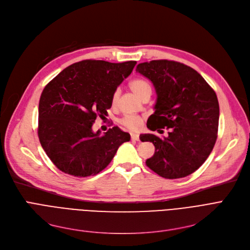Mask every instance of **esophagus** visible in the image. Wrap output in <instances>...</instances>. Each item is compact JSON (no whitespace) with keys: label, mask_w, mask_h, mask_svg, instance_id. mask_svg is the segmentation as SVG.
<instances>
[{"label":"esophagus","mask_w":250,"mask_h":250,"mask_svg":"<svg viewBox=\"0 0 250 250\" xmlns=\"http://www.w3.org/2000/svg\"><path fill=\"white\" fill-rule=\"evenodd\" d=\"M130 138H132L133 141H139L140 140V136L138 134H135V133L130 134Z\"/></svg>","instance_id":"esophagus-1"}]
</instances>
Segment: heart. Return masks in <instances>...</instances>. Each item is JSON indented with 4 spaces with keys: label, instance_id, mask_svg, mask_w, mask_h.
I'll return each instance as SVG.
<instances>
[{
    "label": "heart",
    "instance_id": "b5f03b06",
    "mask_svg": "<svg viewBox=\"0 0 250 250\" xmlns=\"http://www.w3.org/2000/svg\"><path fill=\"white\" fill-rule=\"evenodd\" d=\"M129 87L141 98H144L148 95L150 96L152 93V86H151L150 82L144 78L134 79L133 81H130ZM118 96H120V91L115 90L113 92L112 98H111L112 104L116 103ZM142 123H143V118L141 116L132 115V114H126L121 120V124L123 125H125V127H127L128 129H132V130L138 129L142 125Z\"/></svg>",
    "mask_w": 250,
    "mask_h": 250
}]
</instances>
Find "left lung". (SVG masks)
<instances>
[{"label":"left lung","mask_w":250,"mask_h":250,"mask_svg":"<svg viewBox=\"0 0 250 250\" xmlns=\"http://www.w3.org/2000/svg\"><path fill=\"white\" fill-rule=\"evenodd\" d=\"M138 73L153 83L157 101L147 127L170 128L168 137L140 136L152 142L155 153L146 165L167 178L186 177L198 170L211 154L217 140L219 102L215 91L188 65L174 61L157 60L137 65Z\"/></svg>","instance_id":"obj_1"}]
</instances>
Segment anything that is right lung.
<instances>
[{
	"mask_svg": "<svg viewBox=\"0 0 250 250\" xmlns=\"http://www.w3.org/2000/svg\"><path fill=\"white\" fill-rule=\"evenodd\" d=\"M136 63L82 61L44 87L38 106V138L61 171L76 177L96 175L111 162L118 147L130 140L118 126L100 136L92 125L98 115H107L113 92Z\"/></svg>",
	"mask_w": 250,
	"mask_h": 250,
	"instance_id": "add662e5",
	"label": "right lung"
}]
</instances>
